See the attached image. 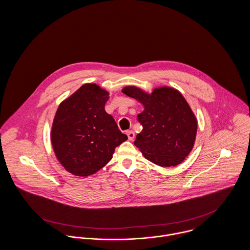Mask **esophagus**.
I'll return each mask as SVG.
<instances>
[{"instance_id":"esophagus-1","label":"esophagus","mask_w":250,"mask_h":250,"mask_svg":"<svg viewBox=\"0 0 250 250\" xmlns=\"http://www.w3.org/2000/svg\"><path fill=\"white\" fill-rule=\"evenodd\" d=\"M126 135H127L129 141H133L134 138H135V133H134L133 131H127V132H126Z\"/></svg>"}]
</instances>
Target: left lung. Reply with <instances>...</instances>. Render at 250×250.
<instances>
[{"mask_svg":"<svg viewBox=\"0 0 250 250\" xmlns=\"http://www.w3.org/2000/svg\"><path fill=\"white\" fill-rule=\"evenodd\" d=\"M122 92L144 108L138 114L143 131L134 143L144 158L164 167L180 165L192 150L197 133V119L181 92L167 85L151 93L128 85Z\"/></svg>","mask_w":250,"mask_h":250,"instance_id":"1","label":"left lung"}]
</instances>
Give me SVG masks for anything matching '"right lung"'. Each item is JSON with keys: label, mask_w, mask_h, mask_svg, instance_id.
<instances>
[{"label": "right lung", "mask_w": 250, "mask_h": 250, "mask_svg": "<svg viewBox=\"0 0 250 250\" xmlns=\"http://www.w3.org/2000/svg\"><path fill=\"white\" fill-rule=\"evenodd\" d=\"M109 93L96 83H84L58 107L51 143L56 158L74 176L95 174L111 160L115 147L128 140L105 104Z\"/></svg>", "instance_id": "add662e5"}]
</instances>
